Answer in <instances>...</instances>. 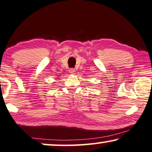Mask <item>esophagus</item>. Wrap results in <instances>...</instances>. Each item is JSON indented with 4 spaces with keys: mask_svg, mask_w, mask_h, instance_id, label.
Masks as SVG:
<instances>
[{
    "mask_svg": "<svg viewBox=\"0 0 152 152\" xmlns=\"http://www.w3.org/2000/svg\"><path fill=\"white\" fill-rule=\"evenodd\" d=\"M69 72H70V73H71V74H75V69H70Z\"/></svg>",
    "mask_w": 152,
    "mask_h": 152,
    "instance_id": "esophagus-1",
    "label": "esophagus"
}]
</instances>
